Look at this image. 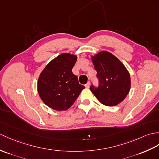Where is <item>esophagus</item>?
<instances>
[{"instance_id":"1","label":"esophagus","mask_w":159,"mask_h":159,"mask_svg":"<svg viewBox=\"0 0 159 159\" xmlns=\"http://www.w3.org/2000/svg\"><path fill=\"white\" fill-rule=\"evenodd\" d=\"M89 86H90V82H88V83L85 84V87H86V88H89Z\"/></svg>"}]
</instances>
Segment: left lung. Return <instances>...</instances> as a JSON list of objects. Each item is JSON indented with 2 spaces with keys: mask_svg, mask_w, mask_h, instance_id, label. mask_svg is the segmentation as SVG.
Wrapping results in <instances>:
<instances>
[{
  "mask_svg": "<svg viewBox=\"0 0 159 159\" xmlns=\"http://www.w3.org/2000/svg\"><path fill=\"white\" fill-rule=\"evenodd\" d=\"M97 71L99 87L91 86L90 90L99 102L107 106H116L127 97L131 89L130 74L113 54L102 51L91 56Z\"/></svg>",
  "mask_w": 159,
  "mask_h": 159,
  "instance_id": "obj_1",
  "label": "left lung"
}]
</instances>
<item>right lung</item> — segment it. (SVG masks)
<instances>
[{"mask_svg":"<svg viewBox=\"0 0 159 159\" xmlns=\"http://www.w3.org/2000/svg\"><path fill=\"white\" fill-rule=\"evenodd\" d=\"M76 55L64 53L53 59L40 72L37 91L45 104L57 111L70 108L84 86L72 73Z\"/></svg>","mask_w":159,"mask_h":159,"instance_id":"right-lung-1","label":"right lung"}]
</instances>
